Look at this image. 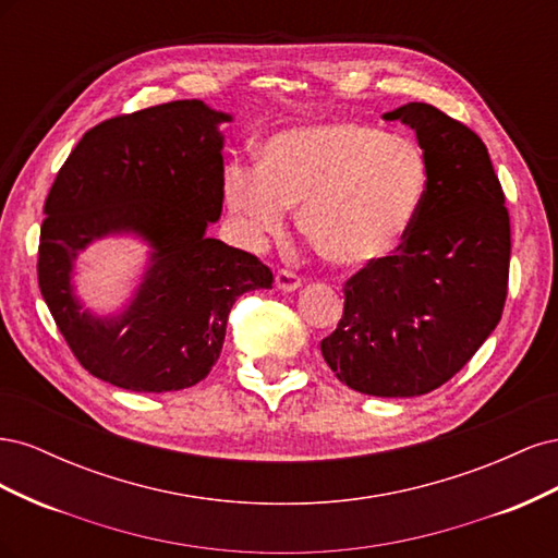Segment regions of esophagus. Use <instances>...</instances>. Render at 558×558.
Returning a JSON list of instances; mask_svg holds the SVG:
<instances>
[{
    "label": "esophagus",
    "instance_id": "obj_1",
    "mask_svg": "<svg viewBox=\"0 0 558 558\" xmlns=\"http://www.w3.org/2000/svg\"><path fill=\"white\" fill-rule=\"evenodd\" d=\"M277 289L283 293H295L298 289H302V279L295 272H289V269H279L275 277Z\"/></svg>",
    "mask_w": 558,
    "mask_h": 558
}]
</instances>
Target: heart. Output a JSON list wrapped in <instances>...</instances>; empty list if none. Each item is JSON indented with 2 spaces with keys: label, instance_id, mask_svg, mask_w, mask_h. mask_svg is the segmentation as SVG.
<instances>
[{
  "label": "heart",
  "instance_id": "1",
  "mask_svg": "<svg viewBox=\"0 0 558 558\" xmlns=\"http://www.w3.org/2000/svg\"><path fill=\"white\" fill-rule=\"evenodd\" d=\"M428 189L418 144L349 121L283 130L265 142L260 167L232 162L223 174L228 211L251 246L279 240L291 209L307 244L344 272L396 256Z\"/></svg>",
  "mask_w": 558,
  "mask_h": 558
}]
</instances>
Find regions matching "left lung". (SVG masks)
<instances>
[{
    "label": "left lung",
    "instance_id": "1",
    "mask_svg": "<svg viewBox=\"0 0 558 558\" xmlns=\"http://www.w3.org/2000/svg\"><path fill=\"white\" fill-rule=\"evenodd\" d=\"M416 132L430 189L388 260L347 281L320 353L365 396L414 398L449 381L498 326L510 275V214L484 142L424 102L381 116Z\"/></svg>",
    "mask_w": 558,
    "mask_h": 558
}]
</instances>
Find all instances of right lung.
I'll return each mask as SVG.
<instances>
[{
	"label": "right lung",
	"instance_id": "obj_1",
	"mask_svg": "<svg viewBox=\"0 0 558 558\" xmlns=\"http://www.w3.org/2000/svg\"><path fill=\"white\" fill-rule=\"evenodd\" d=\"M232 116L202 99L116 116L62 165L44 205L39 289L66 344L97 379L167 393L205 379L221 356L240 295L272 289L251 253L207 234L223 209V132ZM134 236L149 260L129 305L99 317L73 286L81 250Z\"/></svg>",
	"mask_w": 558,
	"mask_h": 558
}]
</instances>
